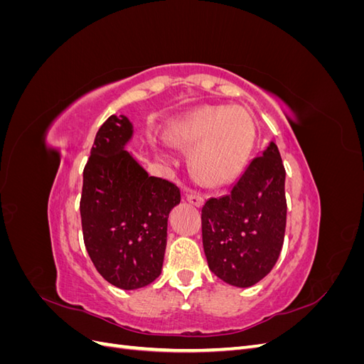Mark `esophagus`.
<instances>
[{
	"label": "esophagus",
	"instance_id": "esophagus-1",
	"mask_svg": "<svg viewBox=\"0 0 364 364\" xmlns=\"http://www.w3.org/2000/svg\"><path fill=\"white\" fill-rule=\"evenodd\" d=\"M185 197H186V202H190V203L194 205V206H202L203 202H205L203 196L197 194V193H194V191H186Z\"/></svg>",
	"mask_w": 364,
	"mask_h": 364
}]
</instances>
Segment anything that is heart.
Listing matches in <instances>:
<instances>
[{
    "label": "heart",
    "mask_w": 364,
    "mask_h": 364,
    "mask_svg": "<svg viewBox=\"0 0 364 364\" xmlns=\"http://www.w3.org/2000/svg\"><path fill=\"white\" fill-rule=\"evenodd\" d=\"M170 136L176 146L193 149L191 165L202 182L222 186L243 170L253 146V126L240 109L206 106L176 123Z\"/></svg>",
    "instance_id": "b5f03b06"
}]
</instances>
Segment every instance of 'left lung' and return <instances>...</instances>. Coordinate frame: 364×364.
<instances>
[{"mask_svg":"<svg viewBox=\"0 0 364 364\" xmlns=\"http://www.w3.org/2000/svg\"><path fill=\"white\" fill-rule=\"evenodd\" d=\"M285 170L272 141L252 159L232 188L202 208V240L209 270L246 289L277 264L284 243Z\"/></svg>","mask_w":364,"mask_h":364,"instance_id":"8db88e82","label":"left lung"}]
</instances>
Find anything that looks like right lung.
<instances>
[{
    "label": "right lung",
    "instance_id": "right-lung-1",
    "mask_svg": "<svg viewBox=\"0 0 364 364\" xmlns=\"http://www.w3.org/2000/svg\"><path fill=\"white\" fill-rule=\"evenodd\" d=\"M134 126L111 115L98 129L83 170L80 217L97 272L123 290L146 287L162 270L167 222L179 205L174 183L149 176L126 150Z\"/></svg>",
    "mask_w": 364,
    "mask_h": 364
}]
</instances>
